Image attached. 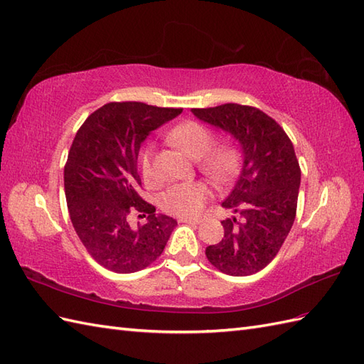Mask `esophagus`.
I'll list each match as a JSON object with an SVG mask.
<instances>
[{
    "mask_svg": "<svg viewBox=\"0 0 364 364\" xmlns=\"http://www.w3.org/2000/svg\"><path fill=\"white\" fill-rule=\"evenodd\" d=\"M181 224H199L200 219H194V218H179Z\"/></svg>",
    "mask_w": 364,
    "mask_h": 364,
    "instance_id": "obj_1",
    "label": "esophagus"
}]
</instances>
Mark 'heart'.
<instances>
[{
    "mask_svg": "<svg viewBox=\"0 0 364 364\" xmlns=\"http://www.w3.org/2000/svg\"><path fill=\"white\" fill-rule=\"evenodd\" d=\"M171 144L183 149L190 157L198 159L199 170L211 182L227 183L233 179L239 166V149L233 144H216L215 134L198 122H183L168 132ZM154 148L148 145L140 154V171L146 185L156 183L153 171ZM210 199V190L203 182L176 183L161 199L164 211L179 218H194Z\"/></svg>",
    "mask_w": 364,
    "mask_h": 364,
    "instance_id": "obj_1",
    "label": "heart"
}]
</instances>
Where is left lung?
I'll return each instance as SVG.
<instances>
[{
    "mask_svg": "<svg viewBox=\"0 0 364 364\" xmlns=\"http://www.w3.org/2000/svg\"><path fill=\"white\" fill-rule=\"evenodd\" d=\"M193 114L230 132L244 154L242 171L223 202L237 216L220 223L223 241L208 245L205 255L225 274H253L272 262L294 225L301 182L294 144L277 120L255 106L225 103Z\"/></svg>",
    "mask_w": 364,
    "mask_h": 364,
    "instance_id": "1",
    "label": "left lung"
}]
</instances>
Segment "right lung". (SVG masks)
<instances>
[{
	"instance_id": "obj_1",
	"label": "right lung",
	"mask_w": 364,
	"mask_h": 364,
	"mask_svg": "<svg viewBox=\"0 0 364 364\" xmlns=\"http://www.w3.org/2000/svg\"><path fill=\"white\" fill-rule=\"evenodd\" d=\"M182 108L111 102L94 111L74 137L65 165V194L75 233L92 258L115 273L148 267L177 225L141 199L137 156L149 132ZM131 214L146 225H129Z\"/></svg>"
}]
</instances>
